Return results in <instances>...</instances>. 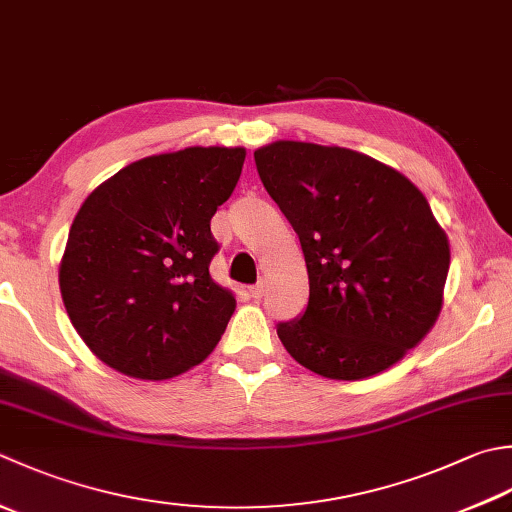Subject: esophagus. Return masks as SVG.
Returning <instances> with one entry per match:
<instances>
[{"label": "esophagus", "mask_w": 512, "mask_h": 512, "mask_svg": "<svg viewBox=\"0 0 512 512\" xmlns=\"http://www.w3.org/2000/svg\"><path fill=\"white\" fill-rule=\"evenodd\" d=\"M264 290H266V284H264V282H257L255 286H250V297H253V299H262Z\"/></svg>", "instance_id": "obj_1"}]
</instances>
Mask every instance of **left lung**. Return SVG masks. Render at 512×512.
Returning a JSON list of instances; mask_svg holds the SVG:
<instances>
[{
    "instance_id": "1",
    "label": "left lung",
    "mask_w": 512,
    "mask_h": 512,
    "mask_svg": "<svg viewBox=\"0 0 512 512\" xmlns=\"http://www.w3.org/2000/svg\"><path fill=\"white\" fill-rule=\"evenodd\" d=\"M255 164L308 268L306 313L277 326L284 348L328 379L384 373L442 313L450 246L424 193L342 146L282 139L257 148Z\"/></svg>"
}]
</instances>
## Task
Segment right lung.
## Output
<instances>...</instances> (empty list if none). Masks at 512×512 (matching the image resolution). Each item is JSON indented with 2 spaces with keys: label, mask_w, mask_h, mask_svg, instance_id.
<instances>
[{
  "label": "right lung",
  "mask_w": 512,
  "mask_h": 512,
  "mask_svg": "<svg viewBox=\"0 0 512 512\" xmlns=\"http://www.w3.org/2000/svg\"><path fill=\"white\" fill-rule=\"evenodd\" d=\"M246 148L190 146L128 164L77 210L59 262L66 313L117 373L162 382L213 353L235 295L208 273L210 219Z\"/></svg>",
  "instance_id": "right-lung-1"
}]
</instances>
